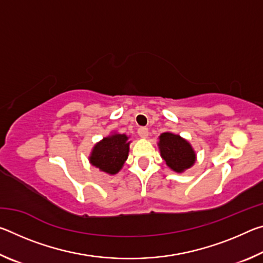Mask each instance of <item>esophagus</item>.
<instances>
[{"label": "esophagus", "mask_w": 263, "mask_h": 263, "mask_svg": "<svg viewBox=\"0 0 263 263\" xmlns=\"http://www.w3.org/2000/svg\"><path fill=\"white\" fill-rule=\"evenodd\" d=\"M138 135H139L141 138H147L148 128L147 127H139L138 128Z\"/></svg>", "instance_id": "obj_1"}]
</instances>
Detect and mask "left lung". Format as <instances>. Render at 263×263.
Returning <instances> with one entry per match:
<instances>
[{
    "mask_svg": "<svg viewBox=\"0 0 263 263\" xmlns=\"http://www.w3.org/2000/svg\"><path fill=\"white\" fill-rule=\"evenodd\" d=\"M159 148L161 158L167 166L176 173H183L196 161V153L186 141L179 135L164 132L159 137Z\"/></svg>",
    "mask_w": 263,
    "mask_h": 263,
    "instance_id": "8db88e82",
    "label": "left lung"
}]
</instances>
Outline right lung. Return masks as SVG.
Here are the masks:
<instances>
[{"mask_svg":"<svg viewBox=\"0 0 263 263\" xmlns=\"http://www.w3.org/2000/svg\"><path fill=\"white\" fill-rule=\"evenodd\" d=\"M130 142L126 135L112 133L94 146L89 161L101 172L110 175L117 174L128 157Z\"/></svg>","mask_w":263,"mask_h":263,"instance_id":"obj_1","label":"right lung"}]
</instances>
